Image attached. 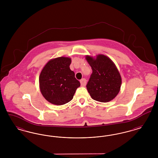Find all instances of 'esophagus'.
<instances>
[{
    "label": "esophagus",
    "mask_w": 158,
    "mask_h": 158,
    "mask_svg": "<svg viewBox=\"0 0 158 158\" xmlns=\"http://www.w3.org/2000/svg\"><path fill=\"white\" fill-rule=\"evenodd\" d=\"M80 82L81 86H85V85H86V80L85 79H82L81 80Z\"/></svg>",
    "instance_id": "esophagus-1"
}]
</instances>
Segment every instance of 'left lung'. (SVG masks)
Returning a JSON list of instances; mask_svg holds the SVG:
<instances>
[{
    "label": "left lung",
    "mask_w": 158,
    "mask_h": 158,
    "mask_svg": "<svg viewBox=\"0 0 158 158\" xmlns=\"http://www.w3.org/2000/svg\"><path fill=\"white\" fill-rule=\"evenodd\" d=\"M92 73L86 85L93 99L107 102L115 98L120 90L121 77L115 64L108 57L98 54L96 57L86 55Z\"/></svg>",
    "instance_id": "obj_1"
}]
</instances>
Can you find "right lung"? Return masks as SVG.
Returning <instances> with one entry per match:
<instances>
[{"label": "right lung", "mask_w": 158, "mask_h": 158, "mask_svg": "<svg viewBox=\"0 0 158 158\" xmlns=\"http://www.w3.org/2000/svg\"><path fill=\"white\" fill-rule=\"evenodd\" d=\"M71 58L59 57L49 60L39 76L40 89L49 102L64 105L70 101L81 83L70 69Z\"/></svg>", "instance_id": "add662e5"}]
</instances>
